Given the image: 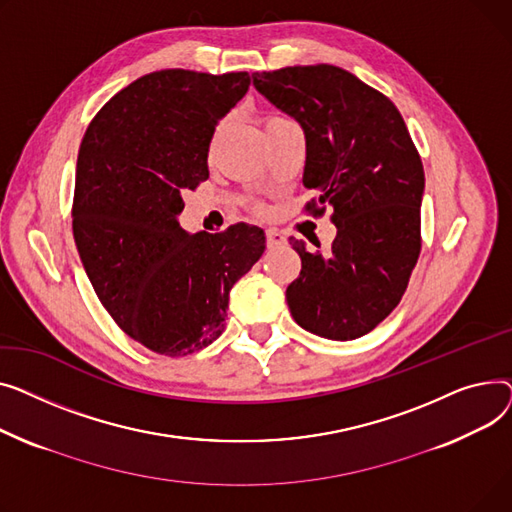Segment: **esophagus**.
Returning a JSON list of instances; mask_svg holds the SVG:
<instances>
[{"label": "esophagus", "instance_id": "1", "mask_svg": "<svg viewBox=\"0 0 512 512\" xmlns=\"http://www.w3.org/2000/svg\"><path fill=\"white\" fill-rule=\"evenodd\" d=\"M287 242L285 235L277 229H266V246L268 248H277V246H283Z\"/></svg>", "mask_w": 512, "mask_h": 512}]
</instances>
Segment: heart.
Returning a JSON list of instances; mask_svg holds the SVG:
<instances>
[{"label":"heart","mask_w":512,"mask_h":512,"mask_svg":"<svg viewBox=\"0 0 512 512\" xmlns=\"http://www.w3.org/2000/svg\"><path fill=\"white\" fill-rule=\"evenodd\" d=\"M270 119H273V117H270ZM254 208H256V210H260L262 206H260V204H254Z\"/></svg>","instance_id":"heart-1"}]
</instances>
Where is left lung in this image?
<instances>
[{
    "instance_id": "obj_1",
    "label": "left lung",
    "mask_w": 512,
    "mask_h": 512,
    "mask_svg": "<svg viewBox=\"0 0 512 512\" xmlns=\"http://www.w3.org/2000/svg\"><path fill=\"white\" fill-rule=\"evenodd\" d=\"M270 103L306 134L304 186L318 196L306 213L333 208L330 250H306L287 287L293 320L310 333L351 341L393 312L422 250L424 165L395 103L380 90L330 66H293L252 74ZM320 248V244H314Z\"/></svg>"
}]
</instances>
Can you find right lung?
Segmentation results:
<instances>
[{
  "label": "right lung",
  "mask_w": 512,
  "mask_h": 512,
  "mask_svg": "<svg viewBox=\"0 0 512 512\" xmlns=\"http://www.w3.org/2000/svg\"><path fill=\"white\" fill-rule=\"evenodd\" d=\"M250 88L248 72H150L113 95L80 144L72 229L109 316L159 355L219 339L231 287L258 262L264 231L235 223L188 235L184 194L208 179L221 117Z\"/></svg>",
  "instance_id": "add662e5"
}]
</instances>
